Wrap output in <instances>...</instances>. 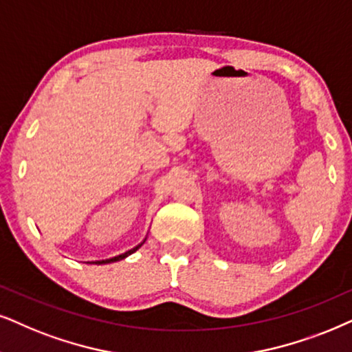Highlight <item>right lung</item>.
<instances>
[{
    "mask_svg": "<svg viewBox=\"0 0 352 352\" xmlns=\"http://www.w3.org/2000/svg\"><path fill=\"white\" fill-rule=\"evenodd\" d=\"M146 242V239L143 240V242L140 243V245H136L135 248H131V250H128V252H124V253H122V255H117V256H113V258H107V260H100V261H94L96 265H107V263H115V261H120V260H123V258H126L128 255H131V253H135L138 248H140L141 245H143V243Z\"/></svg>",
    "mask_w": 352,
    "mask_h": 352,
    "instance_id": "1",
    "label": "right lung"
}]
</instances>
